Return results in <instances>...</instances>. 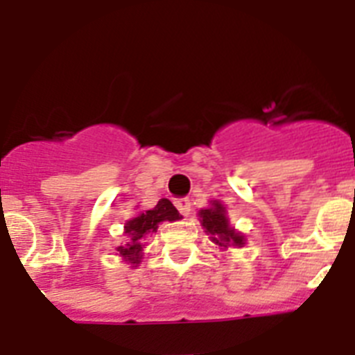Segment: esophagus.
I'll use <instances>...</instances> for the list:
<instances>
[{"label":"esophagus","instance_id":"1","mask_svg":"<svg viewBox=\"0 0 355 355\" xmlns=\"http://www.w3.org/2000/svg\"><path fill=\"white\" fill-rule=\"evenodd\" d=\"M174 205H175V208L180 209V213L183 216L190 215V206H192V205H190V199H187V197H181V199L175 200Z\"/></svg>","mask_w":355,"mask_h":355}]
</instances>
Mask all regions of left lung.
I'll return each instance as SVG.
<instances>
[{"label":"left lung","mask_w":355,"mask_h":355,"mask_svg":"<svg viewBox=\"0 0 355 355\" xmlns=\"http://www.w3.org/2000/svg\"><path fill=\"white\" fill-rule=\"evenodd\" d=\"M200 224L205 225L206 233L211 234V240L216 245L227 247V243L233 245H243V236L236 233L233 227H229L225 209L220 202H213L209 209H200Z\"/></svg>","instance_id":"obj_1"}]
</instances>
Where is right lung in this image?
Listing matches in <instances>:
<instances>
[{"label": "right lung", "mask_w": 355, "mask_h": 355, "mask_svg": "<svg viewBox=\"0 0 355 355\" xmlns=\"http://www.w3.org/2000/svg\"><path fill=\"white\" fill-rule=\"evenodd\" d=\"M181 215L178 213V209L174 208L168 199H159L158 205L153 209H147V211L140 213L139 216L131 218L126 224V234H128V243L119 247V252L121 256H124L126 261H130L131 265H137L142 259V249H144V240L147 238V234L155 233L158 229L159 222L163 220H180Z\"/></svg>", "instance_id": "1"}]
</instances>
